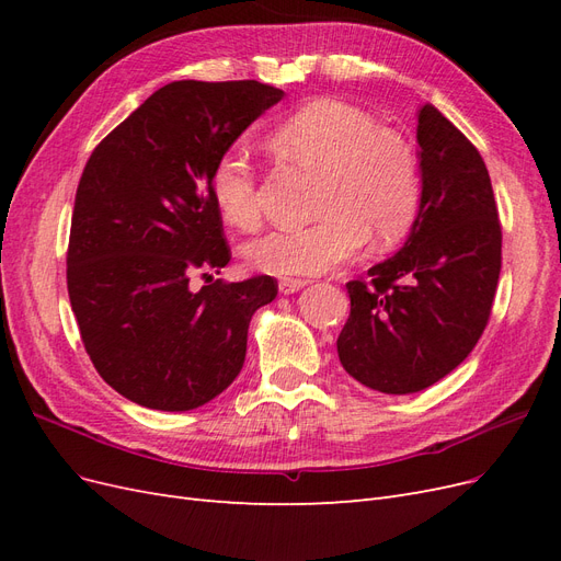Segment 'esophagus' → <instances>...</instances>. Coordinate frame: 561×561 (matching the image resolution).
<instances>
[{"instance_id": "obj_1", "label": "esophagus", "mask_w": 561, "mask_h": 561, "mask_svg": "<svg viewBox=\"0 0 561 561\" xmlns=\"http://www.w3.org/2000/svg\"><path fill=\"white\" fill-rule=\"evenodd\" d=\"M307 285H309V280H304V278H280L278 290L283 295H295V293L301 290V287H307Z\"/></svg>"}]
</instances>
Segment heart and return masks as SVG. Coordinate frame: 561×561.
<instances>
[{"instance_id": "obj_1", "label": "heart", "mask_w": 561, "mask_h": 561, "mask_svg": "<svg viewBox=\"0 0 561 561\" xmlns=\"http://www.w3.org/2000/svg\"><path fill=\"white\" fill-rule=\"evenodd\" d=\"M268 145L285 161L320 173L318 222L274 229L245 248L252 268L271 276H318L360 252L404 239L421 208V163L400 133L344 100H313L280 122ZM225 222L250 229L260 219V180L241 147L219 154L210 175Z\"/></svg>"}]
</instances>
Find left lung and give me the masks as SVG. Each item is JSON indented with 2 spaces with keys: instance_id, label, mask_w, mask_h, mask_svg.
Segmentation results:
<instances>
[{
  "instance_id": "8db88e82",
  "label": "left lung",
  "mask_w": 561,
  "mask_h": 561,
  "mask_svg": "<svg viewBox=\"0 0 561 561\" xmlns=\"http://www.w3.org/2000/svg\"><path fill=\"white\" fill-rule=\"evenodd\" d=\"M421 208L404 245L351 280L336 339L348 375L388 396L433 386L486 328L501 274V225L480 151L433 105L416 112Z\"/></svg>"
}]
</instances>
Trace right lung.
<instances>
[{"instance_id":"right-lung-1","label":"right lung","mask_w":561,"mask_h":561,"mask_svg":"<svg viewBox=\"0 0 561 561\" xmlns=\"http://www.w3.org/2000/svg\"><path fill=\"white\" fill-rule=\"evenodd\" d=\"M283 91L260 81H173L100 142L77 186L67 293L87 353L116 393L161 412L210 402L239 377L248 328L278 283L192 290L227 266L210 175Z\"/></svg>"}]
</instances>
